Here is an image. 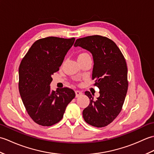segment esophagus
Here are the masks:
<instances>
[{
	"instance_id": "esophagus-1",
	"label": "esophagus",
	"mask_w": 154,
	"mask_h": 154,
	"mask_svg": "<svg viewBox=\"0 0 154 154\" xmlns=\"http://www.w3.org/2000/svg\"><path fill=\"white\" fill-rule=\"evenodd\" d=\"M75 94H76V97H79L80 96H81L83 94L82 91H75Z\"/></svg>"
}]
</instances>
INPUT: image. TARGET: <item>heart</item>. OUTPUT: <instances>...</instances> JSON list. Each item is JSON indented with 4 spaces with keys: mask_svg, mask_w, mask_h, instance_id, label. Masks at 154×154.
<instances>
[{
    "mask_svg": "<svg viewBox=\"0 0 154 154\" xmlns=\"http://www.w3.org/2000/svg\"><path fill=\"white\" fill-rule=\"evenodd\" d=\"M90 57L89 54L87 53V52H81V53H80L79 54V55H78V60H80V59H83V58H85V57Z\"/></svg>",
    "mask_w": 154,
    "mask_h": 154,
    "instance_id": "b5f03b06",
    "label": "heart"
}]
</instances>
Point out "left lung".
<instances>
[{"mask_svg": "<svg viewBox=\"0 0 154 154\" xmlns=\"http://www.w3.org/2000/svg\"><path fill=\"white\" fill-rule=\"evenodd\" d=\"M74 46H80L92 54V79L100 90L97 99L89 91L85 93L90 103L83 111V119L91 126L104 127L119 115L125 100L128 87L125 58L112 40L102 35L77 39Z\"/></svg>", "mask_w": 154, "mask_h": 154, "instance_id": "8db88e82", "label": "left lung"}]
</instances>
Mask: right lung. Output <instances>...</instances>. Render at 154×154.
I'll list each match as a JSON object with an SVG mask.
<instances>
[{"mask_svg":"<svg viewBox=\"0 0 154 154\" xmlns=\"http://www.w3.org/2000/svg\"><path fill=\"white\" fill-rule=\"evenodd\" d=\"M75 38L47 37L35 41L19 66L18 88L28 114L35 123L50 126L60 122L75 97L68 87L50 91L51 75L60 69Z\"/></svg>","mask_w":154,"mask_h":154,"instance_id":"right-lung-1","label":"right lung"}]
</instances>
